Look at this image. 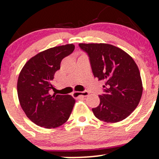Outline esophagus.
<instances>
[{
	"instance_id": "obj_1",
	"label": "esophagus",
	"mask_w": 159,
	"mask_h": 159,
	"mask_svg": "<svg viewBox=\"0 0 159 159\" xmlns=\"http://www.w3.org/2000/svg\"><path fill=\"white\" fill-rule=\"evenodd\" d=\"M73 95L75 96H89V93L87 91H83V92H75L73 93Z\"/></svg>"
}]
</instances>
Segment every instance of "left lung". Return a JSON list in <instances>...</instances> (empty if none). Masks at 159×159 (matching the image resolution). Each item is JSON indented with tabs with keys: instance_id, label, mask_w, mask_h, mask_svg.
Listing matches in <instances>:
<instances>
[{
	"instance_id": "1",
	"label": "left lung",
	"mask_w": 159,
	"mask_h": 159,
	"mask_svg": "<svg viewBox=\"0 0 159 159\" xmlns=\"http://www.w3.org/2000/svg\"><path fill=\"white\" fill-rule=\"evenodd\" d=\"M87 53L93 73L103 81L105 93L93 108L96 118L106 123H117L136 108L143 93L140 71L133 58L121 48L106 43H80Z\"/></svg>"
}]
</instances>
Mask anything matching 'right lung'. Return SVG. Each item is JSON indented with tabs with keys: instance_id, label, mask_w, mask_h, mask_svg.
Masks as SVG:
<instances>
[{
	"instance_id": "add662e5",
	"label": "right lung",
	"mask_w": 159,
	"mask_h": 159,
	"mask_svg": "<svg viewBox=\"0 0 159 159\" xmlns=\"http://www.w3.org/2000/svg\"><path fill=\"white\" fill-rule=\"evenodd\" d=\"M67 44L39 52L25 63L20 72L17 92L20 105L33 123L45 129L61 126L69 119L75 100L70 95L49 93L51 82L61 69L62 60L73 52Z\"/></svg>"
}]
</instances>
